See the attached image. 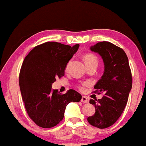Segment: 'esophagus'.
<instances>
[{
	"label": "esophagus",
	"instance_id": "obj_1",
	"mask_svg": "<svg viewBox=\"0 0 146 146\" xmlns=\"http://www.w3.org/2000/svg\"><path fill=\"white\" fill-rule=\"evenodd\" d=\"M81 102L83 103H88V98L85 97V96H82V98H81Z\"/></svg>",
	"mask_w": 146,
	"mask_h": 146
}]
</instances>
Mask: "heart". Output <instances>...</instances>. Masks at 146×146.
Instances as JSON below:
<instances>
[{"mask_svg":"<svg viewBox=\"0 0 146 146\" xmlns=\"http://www.w3.org/2000/svg\"><path fill=\"white\" fill-rule=\"evenodd\" d=\"M84 60L86 66L90 65V64H97L98 63V58L97 56H96L95 55H93V54H91V53H89V54H87V55H86L84 56ZM70 64V62H68V64H67V66H66V69L69 67ZM78 88L81 90H83L82 86H79Z\"/></svg>","mask_w":146,"mask_h":146,"instance_id":"b5f03b06","label":"heart"}]
</instances>
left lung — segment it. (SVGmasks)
<instances>
[{"instance_id": "8db88e82", "label": "left lung", "mask_w": 146, "mask_h": 146, "mask_svg": "<svg viewBox=\"0 0 146 146\" xmlns=\"http://www.w3.org/2000/svg\"><path fill=\"white\" fill-rule=\"evenodd\" d=\"M90 49L102 56L105 66L94 92L99 90L105 95L101 99L90 100L95 106V113L88 121L94 127L104 129L114 124L124 110L132 88L131 71L125 51L115 44L100 42Z\"/></svg>"}]
</instances>
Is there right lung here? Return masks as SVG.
Listing matches in <instances>:
<instances>
[{"mask_svg":"<svg viewBox=\"0 0 146 146\" xmlns=\"http://www.w3.org/2000/svg\"><path fill=\"white\" fill-rule=\"evenodd\" d=\"M78 47L47 42L35 47L24 58L20 90L27 113L38 126H55L63 119L66 106L81 100L82 96L74 90L62 94L51 88L56 78L64 76L66 65Z\"/></svg>","mask_w":146,"mask_h":146,"instance_id":"1","label":"right lung"}]
</instances>
